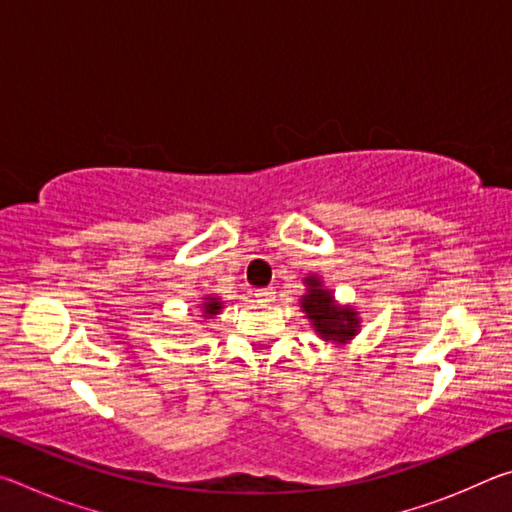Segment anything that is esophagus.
I'll use <instances>...</instances> for the list:
<instances>
[{
    "instance_id": "obj_1",
    "label": "esophagus",
    "mask_w": 512,
    "mask_h": 512,
    "mask_svg": "<svg viewBox=\"0 0 512 512\" xmlns=\"http://www.w3.org/2000/svg\"><path fill=\"white\" fill-rule=\"evenodd\" d=\"M255 296H257L259 302H273L275 291L273 289H259V291H255Z\"/></svg>"
}]
</instances>
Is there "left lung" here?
<instances>
[{
    "mask_svg": "<svg viewBox=\"0 0 512 512\" xmlns=\"http://www.w3.org/2000/svg\"><path fill=\"white\" fill-rule=\"evenodd\" d=\"M307 291L300 296V309L309 325L314 327L318 339L334 345L350 343L361 332V316L354 305H341L334 291L323 284V277L316 273L307 275Z\"/></svg>",
    "mask_w": 512,
    "mask_h": 512,
    "instance_id": "obj_1",
    "label": "left lung"
}]
</instances>
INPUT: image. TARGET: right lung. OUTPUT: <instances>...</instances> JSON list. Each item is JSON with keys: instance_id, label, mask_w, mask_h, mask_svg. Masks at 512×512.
Listing matches in <instances>:
<instances>
[{"instance_id": "obj_1", "label": "right lung", "mask_w": 512, "mask_h": 512, "mask_svg": "<svg viewBox=\"0 0 512 512\" xmlns=\"http://www.w3.org/2000/svg\"><path fill=\"white\" fill-rule=\"evenodd\" d=\"M223 307H225L223 300L219 296H212V293H210V296H205L203 302H201V314H203L205 320H210L214 316H219Z\"/></svg>"}]
</instances>
